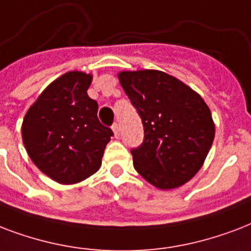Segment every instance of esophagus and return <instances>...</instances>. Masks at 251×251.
Here are the masks:
<instances>
[{
    "mask_svg": "<svg viewBox=\"0 0 251 251\" xmlns=\"http://www.w3.org/2000/svg\"><path fill=\"white\" fill-rule=\"evenodd\" d=\"M112 131H114V135H115V137H119L120 136V126L118 123H114L112 124Z\"/></svg>",
    "mask_w": 251,
    "mask_h": 251,
    "instance_id": "1",
    "label": "esophagus"
}]
</instances>
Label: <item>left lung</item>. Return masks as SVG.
Wrapping results in <instances>:
<instances>
[{
  "label": "left lung",
  "instance_id": "obj_1",
  "mask_svg": "<svg viewBox=\"0 0 251 251\" xmlns=\"http://www.w3.org/2000/svg\"><path fill=\"white\" fill-rule=\"evenodd\" d=\"M119 81L143 122V143L131 149L136 172L162 190L188 182L201 168L215 137L208 106L164 72H122Z\"/></svg>",
  "mask_w": 251,
  "mask_h": 251
}]
</instances>
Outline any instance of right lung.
<instances>
[{
	"instance_id": "add662e5",
	"label": "right lung",
	"mask_w": 251,
	"mask_h": 251,
	"mask_svg": "<svg viewBox=\"0 0 251 251\" xmlns=\"http://www.w3.org/2000/svg\"><path fill=\"white\" fill-rule=\"evenodd\" d=\"M91 78L82 72H68L39 95L23 119L28 156L59 183H77L93 176L114 136L99 122L98 103L87 95Z\"/></svg>"
}]
</instances>
